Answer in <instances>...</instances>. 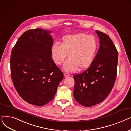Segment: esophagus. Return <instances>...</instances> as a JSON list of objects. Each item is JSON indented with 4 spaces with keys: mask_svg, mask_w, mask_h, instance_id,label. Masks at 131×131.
<instances>
[{
    "mask_svg": "<svg viewBox=\"0 0 131 131\" xmlns=\"http://www.w3.org/2000/svg\"><path fill=\"white\" fill-rule=\"evenodd\" d=\"M64 77H70L71 75L70 74L67 73H65L64 74Z\"/></svg>",
    "mask_w": 131,
    "mask_h": 131,
    "instance_id": "obj_1",
    "label": "esophagus"
}]
</instances>
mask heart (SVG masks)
I'll list each match as a JSON object with an SVG mask.
<instances>
[{"instance_id": "obj_1", "label": "heart", "mask_w": 131, "mask_h": 131, "mask_svg": "<svg viewBox=\"0 0 131 131\" xmlns=\"http://www.w3.org/2000/svg\"><path fill=\"white\" fill-rule=\"evenodd\" d=\"M97 47V41L94 37L80 33L64 36L61 44L56 42L52 45L50 52L53 61L58 65L63 63L68 53V58L63 69L72 72L77 71L79 67L83 70L90 66Z\"/></svg>"}]
</instances>
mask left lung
<instances>
[{"mask_svg": "<svg viewBox=\"0 0 131 131\" xmlns=\"http://www.w3.org/2000/svg\"><path fill=\"white\" fill-rule=\"evenodd\" d=\"M100 40L98 51L88 69L73 76L74 98L85 107L104 101L111 93L117 76L118 51L107 34L95 31Z\"/></svg>", "mask_w": 131, "mask_h": 131, "instance_id": "8db88e82", "label": "left lung"}]
</instances>
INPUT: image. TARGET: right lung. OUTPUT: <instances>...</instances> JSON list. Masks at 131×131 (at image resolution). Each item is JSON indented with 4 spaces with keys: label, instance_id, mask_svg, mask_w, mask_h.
Wrapping results in <instances>:
<instances>
[{
    "label": "right lung",
    "instance_id": "1",
    "mask_svg": "<svg viewBox=\"0 0 131 131\" xmlns=\"http://www.w3.org/2000/svg\"><path fill=\"white\" fill-rule=\"evenodd\" d=\"M50 31L30 30L19 37L10 56L13 83L19 96L30 104L42 106L54 97L63 73L51 59Z\"/></svg>",
    "mask_w": 131,
    "mask_h": 131
}]
</instances>
